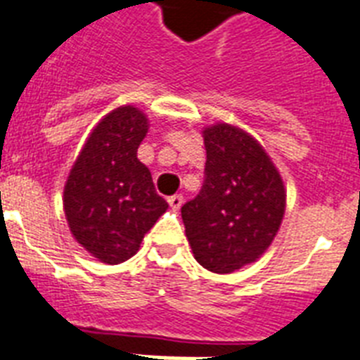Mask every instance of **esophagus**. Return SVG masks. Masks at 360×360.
<instances>
[{
	"instance_id": "34e87169",
	"label": "esophagus",
	"mask_w": 360,
	"mask_h": 360,
	"mask_svg": "<svg viewBox=\"0 0 360 360\" xmlns=\"http://www.w3.org/2000/svg\"><path fill=\"white\" fill-rule=\"evenodd\" d=\"M182 204H184L182 195H172V197H169V206H171L172 210H180Z\"/></svg>"
}]
</instances>
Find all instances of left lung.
I'll use <instances>...</instances> for the list:
<instances>
[{
	"label": "left lung",
	"mask_w": 360,
	"mask_h": 360,
	"mask_svg": "<svg viewBox=\"0 0 360 360\" xmlns=\"http://www.w3.org/2000/svg\"><path fill=\"white\" fill-rule=\"evenodd\" d=\"M206 148L200 193L182 206L195 260L232 273L271 245L286 208L284 182L252 135L226 122L202 130Z\"/></svg>",
	"instance_id": "8db88e82"
}]
</instances>
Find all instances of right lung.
<instances>
[{"mask_svg": "<svg viewBox=\"0 0 360 360\" xmlns=\"http://www.w3.org/2000/svg\"><path fill=\"white\" fill-rule=\"evenodd\" d=\"M148 119L134 105L113 109L94 126L66 178L63 206L72 236L103 264L139 251L145 234L169 204L137 160Z\"/></svg>", "mask_w": 360, "mask_h": 360, "instance_id": "1", "label": "right lung"}]
</instances>
